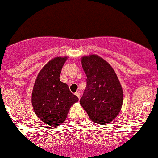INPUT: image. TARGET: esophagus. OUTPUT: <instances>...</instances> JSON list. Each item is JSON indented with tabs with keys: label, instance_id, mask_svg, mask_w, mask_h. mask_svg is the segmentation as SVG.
I'll list each match as a JSON object with an SVG mask.
<instances>
[{
	"label": "esophagus",
	"instance_id": "esophagus-1",
	"mask_svg": "<svg viewBox=\"0 0 158 158\" xmlns=\"http://www.w3.org/2000/svg\"><path fill=\"white\" fill-rule=\"evenodd\" d=\"M75 96H76L79 99L81 98V93H80V92H78V91L75 92Z\"/></svg>",
	"mask_w": 158,
	"mask_h": 158
}]
</instances>
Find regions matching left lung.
Wrapping results in <instances>:
<instances>
[{
  "label": "left lung",
  "instance_id": "obj_1",
  "mask_svg": "<svg viewBox=\"0 0 158 158\" xmlns=\"http://www.w3.org/2000/svg\"><path fill=\"white\" fill-rule=\"evenodd\" d=\"M85 72L86 88L80 103L93 122H111L119 113L123 103V91L111 66L98 55L81 59Z\"/></svg>",
  "mask_w": 158,
  "mask_h": 158
}]
</instances>
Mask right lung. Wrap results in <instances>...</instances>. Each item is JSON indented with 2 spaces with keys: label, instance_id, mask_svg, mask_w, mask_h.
<instances>
[{
  "label": "right lung",
  "instance_id": "1",
  "mask_svg": "<svg viewBox=\"0 0 158 158\" xmlns=\"http://www.w3.org/2000/svg\"><path fill=\"white\" fill-rule=\"evenodd\" d=\"M67 57L49 61L37 75L31 96L36 115L51 127L64 122L68 111L78 98L73 94L66 83L60 81L62 66Z\"/></svg>",
  "mask_w": 158,
  "mask_h": 158
}]
</instances>
